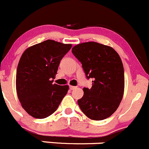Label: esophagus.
Returning a JSON list of instances; mask_svg holds the SVG:
<instances>
[{"mask_svg": "<svg viewBox=\"0 0 149 149\" xmlns=\"http://www.w3.org/2000/svg\"><path fill=\"white\" fill-rule=\"evenodd\" d=\"M77 87H74V86H70V89L71 90H74V89H76Z\"/></svg>", "mask_w": 149, "mask_h": 149, "instance_id": "esophagus-1", "label": "esophagus"}]
</instances>
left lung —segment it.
<instances>
[{
  "label": "left lung",
  "mask_w": 149,
  "mask_h": 149,
  "mask_svg": "<svg viewBox=\"0 0 149 149\" xmlns=\"http://www.w3.org/2000/svg\"><path fill=\"white\" fill-rule=\"evenodd\" d=\"M74 56L82 64L91 88L84 87V95L77 100L89 118L101 120L110 117L118 108L124 92V70L118 54L112 47L97 42L74 46Z\"/></svg>",
  "instance_id": "obj_1"
}]
</instances>
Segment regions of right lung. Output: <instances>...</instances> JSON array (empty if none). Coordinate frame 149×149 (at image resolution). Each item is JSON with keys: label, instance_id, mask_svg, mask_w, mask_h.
<instances>
[{"label": "right lung", "instance_id": "add662e5", "mask_svg": "<svg viewBox=\"0 0 149 149\" xmlns=\"http://www.w3.org/2000/svg\"><path fill=\"white\" fill-rule=\"evenodd\" d=\"M71 44L47 40L23 53L16 72V91L23 108L35 118L51 116L59 107L69 86L53 83L60 61Z\"/></svg>", "mask_w": 149, "mask_h": 149}]
</instances>
